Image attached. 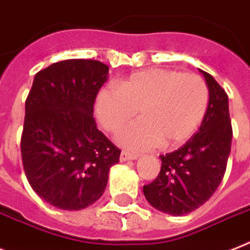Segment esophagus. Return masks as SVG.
<instances>
[{
    "label": "esophagus",
    "mask_w": 250,
    "mask_h": 250,
    "mask_svg": "<svg viewBox=\"0 0 250 250\" xmlns=\"http://www.w3.org/2000/svg\"><path fill=\"white\" fill-rule=\"evenodd\" d=\"M139 157L138 154H134V153H129V152H121L120 154V161H123V162H125V161H133V160H137V158Z\"/></svg>",
    "instance_id": "obj_1"
}]
</instances>
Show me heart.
<instances>
[{
    "mask_svg": "<svg viewBox=\"0 0 250 250\" xmlns=\"http://www.w3.org/2000/svg\"><path fill=\"white\" fill-rule=\"evenodd\" d=\"M209 93L201 76L174 70L147 69L104 88L96 102L102 127L117 133L139 111L140 119L123 130L119 143L127 149L177 147L195 133L207 112Z\"/></svg>",
    "mask_w": 250,
    "mask_h": 250,
    "instance_id": "heart-1",
    "label": "heart"
}]
</instances>
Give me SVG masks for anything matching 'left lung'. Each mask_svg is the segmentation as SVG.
I'll use <instances>...</instances> for the list:
<instances>
[{"label":"left lung","mask_w":250,"mask_h":250,"mask_svg":"<svg viewBox=\"0 0 250 250\" xmlns=\"http://www.w3.org/2000/svg\"><path fill=\"white\" fill-rule=\"evenodd\" d=\"M199 71L209 92L199 131L177 150L160 156L157 179L143 187L150 206L172 216L190 213L212 197L224 179L231 149L228 94L213 76Z\"/></svg>","instance_id":"left-lung-1"}]
</instances>
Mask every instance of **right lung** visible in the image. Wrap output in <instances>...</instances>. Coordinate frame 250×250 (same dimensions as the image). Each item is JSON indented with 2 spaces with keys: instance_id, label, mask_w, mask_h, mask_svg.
Listing matches in <instances>:
<instances>
[{
  "instance_id": "1",
  "label": "right lung",
  "mask_w": 250,
  "mask_h": 250,
  "mask_svg": "<svg viewBox=\"0 0 250 250\" xmlns=\"http://www.w3.org/2000/svg\"><path fill=\"white\" fill-rule=\"evenodd\" d=\"M108 66L74 59L34 76L25 101L21 158L39 197L60 209L79 211L102 197L121 150L97 127L93 107Z\"/></svg>"
}]
</instances>
